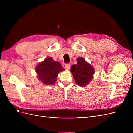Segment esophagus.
Segmentation results:
<instances>
[{"mask_svg": "<svg viewBox=\"0 0 133 133\" xmlns=\"http://www.w3.org/2000/svg\"><path fill=\"white\" fill-rule=\"evenodd\" d=\"M70 67H71V65H69V64H67L65 66V68L66 69H67V70H69V69H70Z\"/></svg>", "mask_w": 133, "mask_h": 133, "instance_id": "34e87169", "label": "esophagus"}]
</instances>
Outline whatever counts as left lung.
Wrapping results in <instances>:
<instances>
[{"instance_id":"left-lung-1","label":"left lung","mask_w":133,"mask_h":133,"mask_svg":"<svg viewBox=\"0 0 133 133\" xmlns=\"http://www.w3.org/2000/svg\"><path fill=\"white\" fill-rule=\"evenodd\" d=\"M75 81L80 86H86L93 78L94 69L83 58L77 59V64L71 68Z\"/></svg>"}]
</instances>
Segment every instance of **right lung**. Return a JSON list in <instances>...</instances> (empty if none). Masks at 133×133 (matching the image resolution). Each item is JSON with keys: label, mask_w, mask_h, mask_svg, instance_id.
<instances>
[{"label": "right lung", "mask_w": 133, "mask_h": 133, "mask_svg": "<svg viewBox=\"0 0 133 133\" xmlns=\"http://www.w3.org/2000/svg\"><path fill=\"white\" fill-rule=\"evenodd\" d=\"M64 70L59 62L54 61L51 57L46 58L39 63L36 68L38 79L46 85H53L58 74Z\"/></svg>", "instance_id": "add662e5"}]
</instances>
